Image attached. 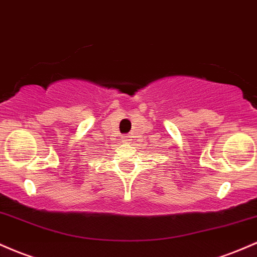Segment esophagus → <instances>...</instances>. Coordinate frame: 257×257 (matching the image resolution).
I'll use <instances>...</instances> for the list:
<instances>
[{
  "mask_svg": "<svg viewBox=\"0 0 257 257\" xmlns=\"http://www.w3.org/2000/svg\"><path fill=\"white\" fill-rule=\"evenodd\" d=\"M122 142H123V143H128V142H130V137H128V136H125V137H123Z\"/></svg>",
  "mask_w": 257,
  "mask_h": 257,
  "instance_id": "obj_1",
  "label": "esophagus"
}]
</instances>
